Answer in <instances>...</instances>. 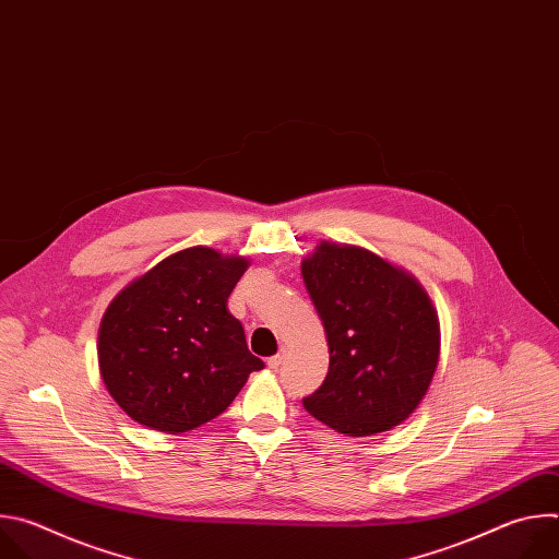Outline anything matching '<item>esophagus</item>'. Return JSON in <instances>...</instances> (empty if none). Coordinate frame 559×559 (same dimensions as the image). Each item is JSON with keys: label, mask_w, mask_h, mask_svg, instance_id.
Wrapping results in <instances>:
<instances>
[{"label": "esophagus", "mask_w": 559, "mask_h": 559, "mask_svg": "<svg viewBox=\"0 0 559 559\" xmlns=\"http://www.w3.org/2000/svg\"><path fill=\"white\" fill-rule=\"evenodd\" d=\"M285 354H287V349L283 347L276 356H272V358H267V365H270V369H278L281 365H283V358H285Z\"/></svg>", "instance_id": "1"}]
</instances>
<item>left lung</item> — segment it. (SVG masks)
I'll return each mask as SVG.
<instances>
[{
  "label": "left lung",
  "mask_w": 559,
  "mask_h": 559,
  "mask_svg": "<svg viewBox=\"0 0 559 559\" xmlns=\"http://www.w3.org/2000/svg\"><path fill=\"white\" fill-rule=\"evenodd\" d=\"M300 272L330 345L325 382L302 397L307 414L354 438L405 423L440 358L429 294L407 270L358 246L321 241Z\"/></svg>",
  "instance_id": "obj_1"
}]
</instances>
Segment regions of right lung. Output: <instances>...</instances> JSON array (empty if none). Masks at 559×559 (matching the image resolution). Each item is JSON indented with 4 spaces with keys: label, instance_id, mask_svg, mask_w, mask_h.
<instances>
[{
    "label": "right lung",
    "instance_id": "obj_1",
    "mask_svg": "<svg viewBox=\"0 0 559 559\" xmlns=\"http://www.w3.org/2000/svg\"><path fill=\"white\" fill-rule=\"evenodd\" d=\"M246 257L194 246L130 281L108 305L97 341L115 403L139 425L186 433L221 416L263 360L250 354L227 298Z\"/></svg>",
    "mask_w": 559,
    "mask_h": 559
}]
</instances>
